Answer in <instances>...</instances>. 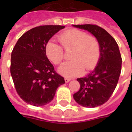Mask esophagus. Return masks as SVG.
<instances>
[{
    "mask_svg": "<svg viewBox=\"0 0 132 132\" xmlns=\"http://www.w3.org/2000/svg\"><path fill=\"white\" fill-rule=\"evenodd\" d=\"M64 79H65V82H66V83L69 82V81H70L71 80V79H70V78H68V77H66V78Z\"/></svg>",
    "mask_w": 132,
    "mask_h": 132,
    "instance_id": "obj_1",
    "label": "esophagus"
}]
</instances>
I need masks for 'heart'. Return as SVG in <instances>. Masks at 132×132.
<instances>
[{
    "instance_id": "b5f03b06",
    "label": "heart",
    "mask_w": 132,
    "mask_h": 132,
    "mask_svg": "<svg viewBox=\"0 0 132 132\" xmlns=\"http://www.w3.org/2000/svg\"><path fill=\"white\" fill-rule=\"evenodd\" d=\"M60 46L49 41L45 48L46 55L54 64L59 65L65 58V51H69L68 62L59 68V72L65 77H75L84 71L93 70L98 64L101 56V45L98 39L79 29L66 30L57 38Z\"/></svg>"
}]
</instances>
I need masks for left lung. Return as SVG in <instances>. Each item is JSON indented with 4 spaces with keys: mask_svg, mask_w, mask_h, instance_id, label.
Wrapping results in <instances>:
<instances>
[{
    "mask_svg": "<svg viewBox=\"0 0 132 132\" xmlns=\"http://www.w3.org/2000/svg\"><path fill=\"white\" fill-rule=\"evenodd\" d=\"M73 27L87 30L100 43L101 56L97 66L86 77L77 79L80 89L73 94L78 104L95 108L107 102L114 91L121 74L122 58L116 40L104 29L96 24Z\"/></svg>",
    "mask_w": 132,
    "mask_h": 132,
    "instance_id": "left-lung-1",
    "label": "left lung"
}]
</instances>
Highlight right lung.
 <instances>
[{"instance_id": "add662e5", "label": "right lung", "mask_w": 132, "mask_h": 132, "mask_svg": "<svg viewBox=\"0 0 132 132\" xmlns=\"http://www.w3.org/2000/svg\"><path fill=\"white\" fill-rule=\"evenodd\" d=\"M65 27H36L22 35L11 52L10 72L16 92L27 103L42 106L51 101L57 88L65 83L50 62L45 52L51 37Z\"/></svg>"}]
</instances>
